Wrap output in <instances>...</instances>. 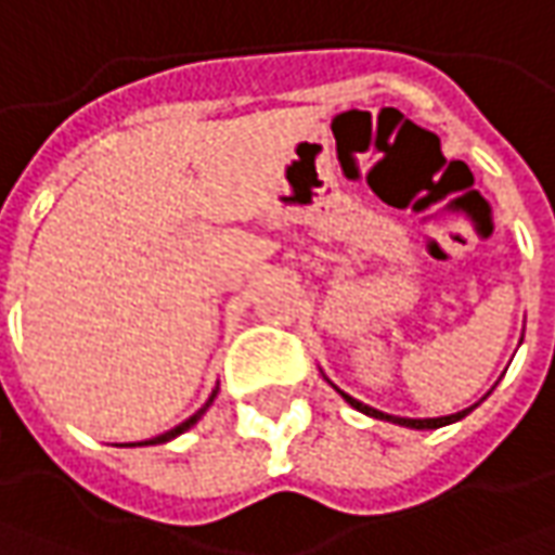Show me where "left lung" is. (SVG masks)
Segmentation results:
<instances>
[{"label":"left lung","instance_id":"8db88e82","mask_svg":"<svg viewBox=\"0 0 555 555\" xmlns=\"http://www.w3.org/2000/svg\"><path fill=\"white\" fill-rule=\"evenodd\" d=\"M326 380H328V377H326ZM328 384H332V380H328ZM332 387H335V384H332ZM335 392H338V396H341V399L347 401L350 408H357V411H362V414H365V416H374V420H387V423H396V426H404V429H441V426H450V423H456V420H462V416L472 414L477 404H480V401H483L489 396V392H487V396L477 401V404H472V408H462V411H456V414L426 416V420H414V416L384 414V411H377V408H372V404H362V401L353 399V396H347V392H344V389H338V387H335Z\"/></svg>","mask_w":555,"mask_h":555}]
</instances>
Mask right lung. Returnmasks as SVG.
<instances>
[{
    "label": "right lung",
    "mask_w": 555,
    "mask_h": 555,
    "mask_svg": "<svg viewBox=\"0 0 555 555\" xmlns=\"http://www.w3.org/2000/svg\"><path fill=\"white\" fill-rule=\"evenodd\" d=\"M217 399V389H214L211 392V399L205 401V404H202V408H198L196 414L190 416V420H183L181 426H175V429H168V431H163V435H156V438H151V441H139V444H120V447H147V444H166V441H171V438H178V435H183V431L186 429H193V426H196L198 420H202V416H205V411H208V408H211V401Z\"/></svg>",
    "instance_id": "1"
}]
</instances>
